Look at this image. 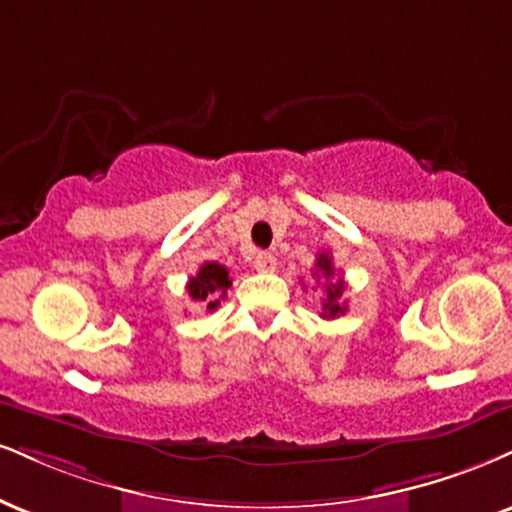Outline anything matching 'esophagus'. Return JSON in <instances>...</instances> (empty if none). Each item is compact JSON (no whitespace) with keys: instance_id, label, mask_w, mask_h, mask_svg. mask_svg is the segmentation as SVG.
I'll use <instances>...</instances> for the list:
<instances>
[{"instance_id":"34e87169","label":"esophagus","mask_w":512,"mask_h":512,"mask_svg":"<svg viewBox=\"0 0 512 512\" xmlns=\"http://www.w3.org/2000/svg\"><path fill=\"white\" fill-rule=\"evenodd\" d=\"M252 267L262 274L276 272V257L272 255V252H257V255L252 257Z\"/></svg>"}]
</instances>
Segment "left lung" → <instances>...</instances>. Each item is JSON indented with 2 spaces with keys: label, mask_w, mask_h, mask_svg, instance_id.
<instances>
[{
  "label": "left lung",
  "mask_w": 512,
  "mask_h": 512,
  "mask_svg": "<svg viewBox=\"0 0 512 512\" xmlns=\"http://www.w3.org/2000/svg\"><path fill=\"white\" fill-rule=\"evenodd\" d=\"M315 276H317V279H324L326 300L322 303V317L324 319H336V317L346 315V303H343L346 281L334 279L336 269H334V260H331L329 252H319V255H317Z\"/></svg>",
  "instance_id": "8db88e82"
}]
</instances>
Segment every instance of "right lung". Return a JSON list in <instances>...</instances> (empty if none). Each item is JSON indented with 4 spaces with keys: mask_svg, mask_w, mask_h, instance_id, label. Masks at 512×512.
I'll return each instance as SVG.
<instances>
[{
    "mask_svg": "<svg viewBox=\"0 0 512 512\" xmlns=\"http://www.w3.org/2000/svg\"><path fill=\"white\" fill-rule=\"evenodd\" d=\"M229 286H231L229 269H226L224 264L205 262L200 269H197L195 276H190L188 295L195 300V303L205 305L209 312H214L217 310L219 300L226 298Z\"/></svg>",
    "mask_w": 512,
    "mask_h": 512,
    "instance_id": "right-lung-1",
    "label": "right lung"
}]
</instances>
